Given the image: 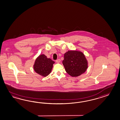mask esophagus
I'll return each mask as SVG.
<instances>
[{
	"label": "esophagus",
	"mask_w": 120,
	"mask_h": 120,
	"mask_svg": "<svg viewBox=\"0 0 120 120\" xmlns=\"http://www.w3.org/2000/svg\"><path fill=\"white\" fill-rule=\"evenodd\" d=\"M56 62L57 63H60V59H58V60H56Z\"/></svg>",
	"instance_id": "34e87169"
}]
</instances>
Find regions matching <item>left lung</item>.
<instances>
[{
	"mask_svg": "<svg viewBox=\"0 0 120 120\" xmlns=\"http://www.w3.org/2000/svg\"><path fill=\"white\" fill-rule=\"evenodd\" d=\"M66 72L72 77H77L85 72L88 63L83 53L78 50H68L64 54L62 62Z\"/></svg>",
	"mask_w": 120,
	"mask_h": 120,
	"instance_id": "1",
	"label": "left lung"
}]
</instances>
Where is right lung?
I'll list each match as a JSON object with an SVG mask.
<instances>
[{
	"label": "right lung",
	"mask_w": 120,
	"mask_h": 120,
	"mask_svg": "<svg viewBox=\"0 0 120 120\" xmlns=\"http://www.w3.org/2000/svg\"><path fill=\"white\" fill-rule=\"evenodd\" d=\"M54 64L55 62L42 54L36 59L33 65L34 70L40 75L46 77L51 72Z\"/></svg>",
	"instance_id": "1"
}]
</instances>
